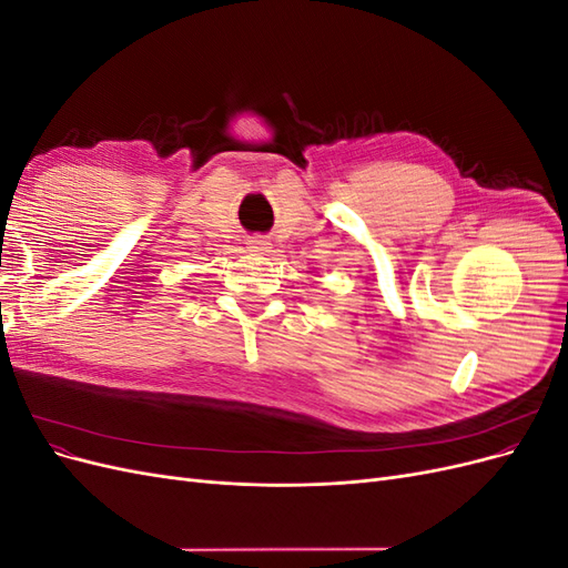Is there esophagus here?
I'll list each match as a JSON object with an SVG mask.
<instances>
[{"mask_svg": "<svg viewBox=\"0 0 568 568\" xmlns=\"http://www.w3.org/2000/svg\"><path fill=\"white\" fill-rule=\"evenodd\" d=\"M248 251H251V253H265V251H270V242H267L265 236L255 234V236L248 239Z\"/></svg>", "mask_w": 568, "mask_h": 568, "instance_id": "1", "label": "esophagus"}]
</instances>
